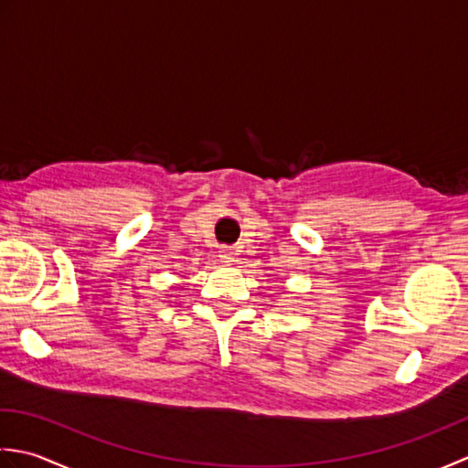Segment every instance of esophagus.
<instances>
[{
    "label": "esophagus",
    "instance_id": "obj_1",
    "mask_svg": "<svg viewBox=\"0 0 468 468\" xmlns=\"http://www.w3.org/2000/svg\"><path fill=\"white\" fill-rule=\"evenodd\" d=\"M234 259H236L234 248H222V250H220V261H222L224 264H232Z\"/></svg>",
    "mask_w": 468,
    "mask_h": 468
}]
</instances>
